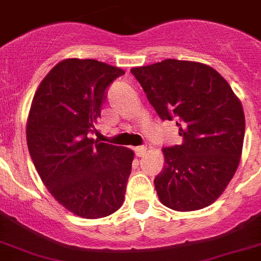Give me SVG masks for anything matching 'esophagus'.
Returning a JSON list of instances; mask_svg holds the SVG:
<instances>
[{"instance_id":"1","label":"esophagus","mask_w":261,"mask_h":261,"mask_svg":"<svg viewBox=\"0 0 261 261\" xmlns=\"http://www.w3.org/2000/svg\"><path fill=\"white\" fill-rule=\"evenodd\" d=\"M146 151H147L146 146H137V147H135V152H136V155H137V156H143V155L146 154Z\"/></svg>"}]
</instances>
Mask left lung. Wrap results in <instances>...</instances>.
Returning <instances> with one entry per match:
<instances>
[{"label": "left lung", "mask_w": 261, "mask_h": 261, "mask_svg": "<svg viewBox=\"0 0 261 261\" xmlns=\"http://www.w3.org/2000/svg\"><path fill=\"white\" fill-rule=\"evenodd\" d=\"M162 120H176L181 145L164 147L154 184L174 211L204 208L236 173L245 138V114L228 81L212 67L166 59L130 70Z\"/></svg>", "instance_id": "1"}]
</instances>
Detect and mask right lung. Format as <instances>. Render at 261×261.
<instances>
[{"label": "right lung", "mask_w": 261, "mask_h": 261, "mask_svg": "<svg viewBox=\"0 0 261 261\" xmlns=\"http://www.w3.org/2000/svg\"><path fill=\"white\" fill-rule=\"evenodd\" d=\"M124 71L95 59H66L41 81L27 123V143L42 182L84 219L118 211L133 151L89 138L107 88Z\"/></svg>", "instance_id": "obj_1"}]
</instances>
